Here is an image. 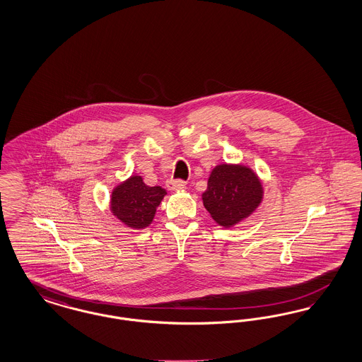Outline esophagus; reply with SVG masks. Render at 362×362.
Wrapping results in <instances>:
<instances>
[{
    "label": "esophagus",
    "instance_id": "1",
    "mask_svg": "<svg viewBox=\"0 0 362 362\" xmlns=\"http://www.w3.org/2000/svg\"><path fill=\"white\" fill-rule=\"evenodd\" d=\"M183 186H185V182H182V180H168L167 182V187L168 189H171V191H176V189H183Z\"/></svg>",
    "mask_w": 362,
    "mask_h": 362
}]
</instances>
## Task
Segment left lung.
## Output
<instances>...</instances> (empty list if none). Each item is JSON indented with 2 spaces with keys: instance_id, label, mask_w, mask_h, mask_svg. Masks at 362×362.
<instances>
[{
  "instance_id": "8db88e82",
  "label": "left lung",
  "mask_w": 362,
  "mask_h": 362,
  "mask_svg": "<svg viewBox=\"0 0 362 362\" xmlns=\"http://www.w3.org/2000/svg\"><path fill=\"white\" fill-rule=\"evenodd\" d=\"M263 199V186L251 168L241 164H220L213 168L202 194L204 206L224 228L250 217Z\"/></svg>"
}]
</instances>
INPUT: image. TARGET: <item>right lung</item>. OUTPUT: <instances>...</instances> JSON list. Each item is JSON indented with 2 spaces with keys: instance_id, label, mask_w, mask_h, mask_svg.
I'll use <instances>...</instances> for the list:
<instances>
[{
  "instance_id": "obj_1",
  "label": "right lung",
  "mask_w": 362,
  "mask_h": 362,
  "mask_svg": "<svg viewBox=\"0 0 362 362\" xmlns=\"http://www.w3.org/2000/svg\"><path fill=\"white\" fill-rule=\"evenodd\" d=\"M167 191L149 187L138 175L130 176L111 192V213L126 226L144 229L152 224L156 209L161 204Z\"/></svg>"
}]
</instances>
